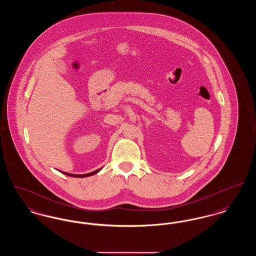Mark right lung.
<instances>
[{"mask_svg":"<svg viewBox=\"0 0 256 256\" xmlns=\"http://www.w3.org/2000/svg\"><path fill=\"white\" fill-rule=\"evenodd\" d=\"M100 170V169L94 170V172H92L84 174H69V172H62V174H66V176H73V178H86V176H92V174H97L98 172Z\"/></svg>","mask_w":256,"mask_h":256,"instance_id":"1","label":"right lung"}]
</instances>
